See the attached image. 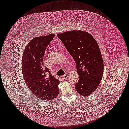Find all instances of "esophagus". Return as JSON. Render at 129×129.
I'll return each mask as SVG.
<instances>
[{
	"mask_svg": "<svg viewBox=\"0 0 129 129\" xmlns=\"http://www.w3.org/2000/svg\"><path fill=\"white\" fill-rule=\"evenodd\" d=\"M68 77H69V76H68V74H66L63 75L62 78L63 79H67V78H68Z\"/></svg>",
	"mask_w": 129,
	"mask_h": 129,
	"instance_id": "34e87169",
	"label": "esophagus"
}]
</instances>
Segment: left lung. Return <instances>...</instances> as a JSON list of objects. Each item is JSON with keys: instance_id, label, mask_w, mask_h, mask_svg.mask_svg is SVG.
Segmentation results:
<instances>
[{"instance_id": "8db88e82", "label": "left lung", "mask_w": 129, "mask_h": 129, "mask_svg": "<svg viewBox=\"0 0 129 129\" xmlns=\"http://www.w3.org/2000/svg\"><path fill=\"white\" fill-rule=\"evenodd\" d=\"M73 57L79 76L75 85L76 90L86 96L93 93L101 81L104 63L97 42L90 34L82 31H71L57 34Z\"/></svg>"}]
</instances>
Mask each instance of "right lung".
I'll list each match as a JSON object with an SVG mask.
<instances>
[{
    "mask_svg": "<svg viewBox=\"0 0 129 129\" xmlns=\"http://www.w3.org/2000/svg\"><path fill=\"white\" fill-rule=\"evenodd\" d=\"M54 35L35 37L28 43L23 51L22 67L23 78L32 93L43 100H51L59 93V81L43 65L46 48Z\"/></svg>",
    "mask_w": 129,
    "mask_h": 129,
    "instance_id": "add662e5",
    "label": "right lung"
}]
</instances>
